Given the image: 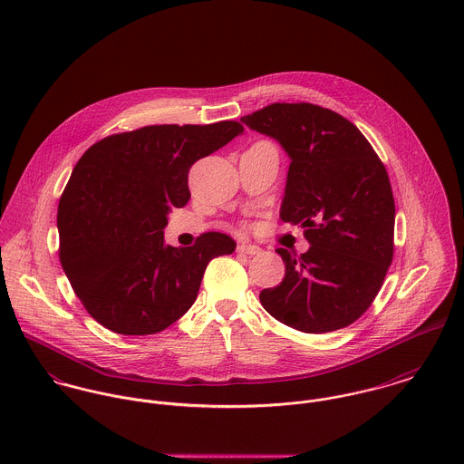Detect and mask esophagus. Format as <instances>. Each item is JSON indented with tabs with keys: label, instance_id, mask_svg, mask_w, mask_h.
<instances>
[{
	"label": "esophagus",
	"instance_id": "obj_1",
	"mask_svg": "<svg viewBox=\"0 0 464 464\" xmlns=\"http://www.w3.org/2000/svg\"><path fill=\"white\" fill-rule=\"evenodd\" d=\"M237 252H239V254H246V256H257V254H261L263 250H261L257 245L241 243V245H237Z\"/></svg>",
	"mask_w": 464,
	"mask_h": 464
}]
</instances>
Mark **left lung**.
Wrapping results in <instances>:
<instances>
[{"label":"left lung","mask_w":464,"mask_h":464,"mask_svg":"<svg viewBox=\"0 0 464 464\" xmlns=\"http://www.w3.org/2000/svg\"><path fill=\"white\" fill-rule=\"evenodd\" d=\"M241 121L289 155L280 218L302 225L311 245L302 256L276 250L285 276L261 291L263 307L296 331L348 327L393 261L395 199L384 164L353 123L313 103H273Z\"/></svg>","instance_id":"left-lung-1"}]
</instances>
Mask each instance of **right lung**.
<instances>
[{"mask_svg": "<svg viewBox=\"0 0 464 464\" xmlns=\"http://www.w3.org/2000/svg\"><path fill=\"white\" fill-rule=\"evenodd\" d=\"M243 130L237 121L142 127L98 140L76 162L57 212L59 257L76 296L105 329H168L195 304L207 265L236 250L221 232L175 248L164 243V228L168 212L191 198V166Z\"/></svg>", "mask_w": 464, "mask_h": 464, "instance_id": "obj_1", "label": "right lung"}]
</instances>
